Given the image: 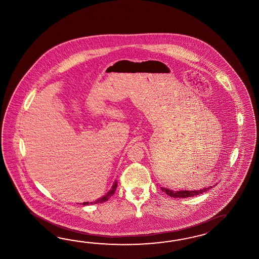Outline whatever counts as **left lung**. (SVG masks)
I'll return each mask as SVG.
<instances>
[{
    "label": "left lung",
    "mask_w": 259,
    "mask_h": 259,
    "mask_svg": "<svg viewBox=\"0 0 259 259\" xmlns=\"http://www.w3.org/2000/svg\"><path fill=\"white\" fill-rule=\"evenodd\" d=\"M216 185V184H215ZM213 185V186H215ZM213 186H208V187H205L203 189L200 190H193V191H190V190H180V191H173V190L167 189V188H164V187H161V190L164 192L167 196H171V197H174V198H184V197H191V196H197V195H200L203 194L204 192L208 191V190L212 188Z\"/></svg>",
    "instance_id": "8db88e82"
}]
</instances>
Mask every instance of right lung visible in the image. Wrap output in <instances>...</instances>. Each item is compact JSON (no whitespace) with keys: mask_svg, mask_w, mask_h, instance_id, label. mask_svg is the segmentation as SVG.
<instances>
[{"mask_svg":"<svg viewBox=\"0 0 259 259\" xmlns=\"http://www.w3.org/2000/svg\"><path fill=\"white\" fill-rule=\"evenodd\" d=\"M117 186H118V183H117V181H115V182H114L113 185H112V187H111V189L109 190L105 196H103L102 197H100V198L96 199L95 201L90 202V203H89V202H84V203H83V205H88V204H97V203H103V202L107 201V200H108V198H109L110 196H113L115 191L117 189Z\"/></svg>","mask_w":259,"mask_h":259,"instance_id":"obj_1","label":"right lung"}]
</instances>
